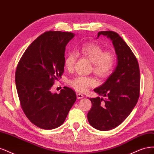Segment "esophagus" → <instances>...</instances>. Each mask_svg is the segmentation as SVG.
Segmentation results:
<instances>
[{
	"instance_id": "obj_1",
	"label": "esophagus",
	"mask_w": 154,
	"mask_h": 154,
	"mask_svg": "<svg viewBox=\"0 0 154 154\" xmlns=\"http://www.w3.org/2000/svg\"><path fill=\"white\" fill-rule=\"evenodd\" d=\"M76 96H77V98L78 100H80V99L83 98V97H84V96H83L82 94H81V93H77Z\"/></svg>"
}]
</instances>
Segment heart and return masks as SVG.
<instances>
[{"label":"heart","instance_id":"obj_1","mask_svg":"<svg viewBox=\"0 0 154 154\" xmlns=\"http://www.w3.org/2000/svg\"><path fill=\"white\" fill-rule=\"evenodd\" d=\"M76 54L87 58L92 63L93 71L99 76L105 78L113 71L115 65V57L110 51H103L101 46L96 44L88 43L78 49ZM76 60L74 53H69L64 60V67L68 71L72 70ZM97 84L96 79L91 76H78L69 81V85L78 92L87 91L91 87Z\"/></svg>","mask_w":154,"mask_h":154}]
</instances>
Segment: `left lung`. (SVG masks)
Here are the masks:
<instances>
[{
  "mask_svg": "<svg viewBox=\"0 0 154 154\" xmlns=\"http://www.w3.org/2000/svg\"><path fill=\"white\" fill-rule=\"evenodd\" d=\"M100 35L112 41L117 66L103 84L94 89L106 99L99 96L90 98L92 105L87 118L92 127L106 131L122 124L136 106L139 97L140 72L136 57L117 32L100 31L97 38Z\"/></svg>",
  "mask_w": 154,
  "mask_h": 154,
  "instance_id": "left-lung-1",
  "label": "left lung"
}]
</instances>
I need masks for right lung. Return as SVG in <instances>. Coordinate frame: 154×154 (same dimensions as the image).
<instances>
[{
    "instance_id": "obj_1",
    "label": "right lung",
    "mask_w": 154,
    "mask_h": 154,
    "mask_svg": "<svg viewBox=\"0 0 154 154\" xmlns=\"http://www.w3.org/2000/svg\"><path fill=\"white\" fill-rule=\"evenodd\" d=\"M74 36L59 31L44 32L30 44L17 66L15 83L22 110L40 128L61 126L76 100L69 87H64L60 94L51 90L64 71L66 47Z\"/></svg>"
}]
</instances>
